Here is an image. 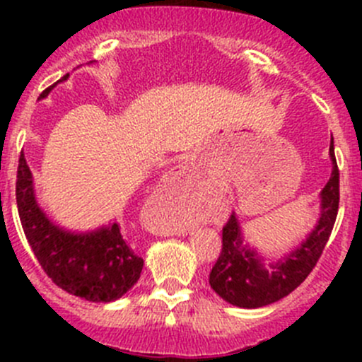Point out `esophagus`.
Masks as SVG:
<instances>
[{
  "mask_svg": "<svg viewBox=\"0 0 362 362\" xmlns=\"http://www.w3.org/2000/svg\"><path fill=\"white\" fill-rule=\"evenodd\" d=\"M185 233H187V229H180V231H178V235H185Z\"/></svg>",
  "mask_w": 362,
  "mask_h": 362,
  "instance_id": "34e87169",
  "label": "esophagus"
}]
</instances>
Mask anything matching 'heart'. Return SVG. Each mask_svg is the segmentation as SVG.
Masks as SVG:
<instances>
[{
  "mask_svg": "<svg viewBox=\"0 0 362 362\" xmlns=\"http://www.w3.org/2000/svg\"><path fill=\"white\" fill-rule=\"evenodd\" d=\"M168 203H170V222H168L170 228H180L203 217V208L192 198L191 187H180Z\"/></svg>",
  "mask_w": 362,
  "mask_h": 362,
  "instance_id": "b5f03b06",
  "label": "heart"
}]
</instances>
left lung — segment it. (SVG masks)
I'll return each mask as SVG.
<instances>
[{
  "mask_svg": "<svg viewBox=\"0 0 362 362\" xmlns=\"http://www.w3.org/2000/svg\"><path fill=\"white\" fill-rule=\"evenodd\" d=\"M333 171L320 192V218L308 238L279 262L266 266L257 252L243 245L242 229L233 214L222 228V250L210 272V287L224 301L240 308H261L286 298L305 282L322 255L333 231L339 204V171L331 138Z\"/></svg>",
  "mask_w": 362,
  "mask_h": 362,
  "instance_id": "8db88e82",
  "label": "left lung"
}]
</instances>
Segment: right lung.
Instances as JSON below:
<instances>
[{"mask_svg":"<svg viewBox=\"0 0 362 362\" xmlns=\"http://www.w3.org/2000/svg\"><path fill=\"white\" fill-rule=\"evenodd\" d=\"M66 78L68 75H64L61 80ZM52 87L43 90L40 98H45ZM16 198L33 254L57 287L87 301L110 303L138 282L144 259L127 245L119 224L93 233H69L43 214L36 203L33 175L24 152L19 156Z\"/></svg>","mask_w":362,"mask_h":362,"instance_id":"add662e5","label":"right lung"}]
</instances>
